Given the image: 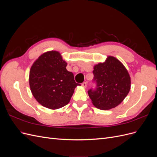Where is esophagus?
Masks as SVG:
<instances>
[{"mask_svg": "<svg viewBox=\"0 0 157 157\" xmlns=\"http://www.w3.org/2000/svg\"><path fill=\"white\" fill-rule=\"evenodd\" d=\"M82 86L84 87V88H86L87 87V82H84L82 84Z\"/></svg>", "mask_w": 157, "mask_h": 157, "instance_id": "1", "label": "esophagus"}]
</instances>
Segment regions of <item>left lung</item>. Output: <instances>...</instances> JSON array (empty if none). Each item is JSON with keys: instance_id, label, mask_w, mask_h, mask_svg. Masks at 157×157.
Returning a JSON list of instances; mask_svg holds the SVG:
<instances>
[{"instance_id": "8db88e82", "label": "left lung", "mask_w": 157, "mask_h": 157, "mask_svg": "<svg viewBox=\"0 0 157 157\" xmlns=\"http://www.w3.org/2000/svg\"><path fill=\"white\" fill-rule=\"evenodd\" d=\"M96 89L88 90L93 105L101 110H109L119 105L130 90L131 78L121 61L111 56L103 63L94 66Z\"/></svg>"}]
</instances>
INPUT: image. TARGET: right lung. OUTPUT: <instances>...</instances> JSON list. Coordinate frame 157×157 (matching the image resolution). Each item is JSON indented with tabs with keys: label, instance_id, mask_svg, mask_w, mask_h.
Wrapping results in <instances>:
<instances>
[{
	"label": "right lung",
	"instance_id": "add662e5",
	"mask_svg": "<svg viewBox=\"0 0 157 157\" xmlns=\"http://www.w3.org/2000/svg\"><path fill=\"white\" fill-rule=\"evenodd\" d=\"M67 63L58 51L41 54L33 63L29 71V86L33 96L41 105L58 109L68 104L78 86Z\"/></svg>",
	"mask_w": 157,
	"mask_h": 157
}]
</instances>
